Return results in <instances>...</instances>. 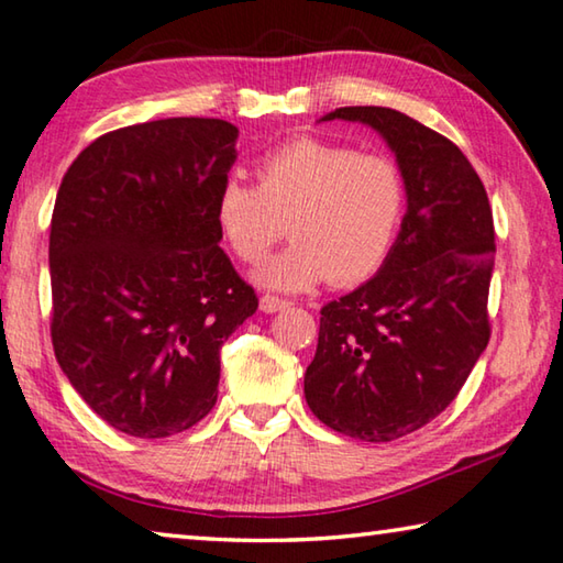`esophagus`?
I'll list each match as a JSON object with an SVG mask.
<instances>
[{
  "mask_svg": "<svg viewBox=\"0 0 563 563\" xmlns=\"http://www.w3.org/2000/svg\"><path fill=\"white\" fill-rule=\"evenodd\" d=\"M285 308H290V300L278 298V296H271V292H265V296H261V310H263V313H278V310H285Z\"/></svg>",
  "mask_w": 563,
  "mask_h": 563,
  "instance_id": "34e87169",
  "label": "esophagus"
}]
</instances>
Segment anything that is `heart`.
I'll use <instances>...</instances> for the list:
<instances>
[{"mask_svg":"<svg viewBox=\"0 0 563 563\" xmlns=\"http://www.w3.org/2000/svg\"><path fill=\"white\" fill-rule=\"evenodd\" d=\"M255 177L257 185L222 183L216 222L247 265L261 263L288 230L292 243L257 271L263 285L308 290L325 278L355 285L388 261L408 202L396 159L300 137L257 159Z\"/></svg>","mask_w":563,"mask_h":563,"instance_id":"heart-1","label":"heart"}]
</instances>
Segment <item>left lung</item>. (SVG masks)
<instances>
[{"label": "left lung", "mask_w": 563, "mask_h": 563, "mask_svg": "<svg viewBox=\"0 0 563 563\" xmlns=\"http://www.w3.org/2000/svg\"><path fill=\"white\" fill-rule=\"evenodd\" d=\"M328 120L380 132L408 210L378 275L320 310L306 400L333 431L388 443L449 408L488 345L494 216L474 165L435 130L388 107H341Z\"/></svg>", "instance_id": "1"}]
</instances>
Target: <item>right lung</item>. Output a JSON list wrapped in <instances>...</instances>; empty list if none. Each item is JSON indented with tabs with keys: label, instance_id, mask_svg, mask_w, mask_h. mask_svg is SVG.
<instances>
[{
	"label": "right lung",
	"instance_id": "add662e5",
	"mask_svg": "<svg viewBox=\"0 0 563 563\" xmlns=\"http://www.w3.org/2000/svg\"><path fill=\"white\" fill-rule=\"evenodd\" d=\"M235 140V124L212 118L130 124L62 177L52 345L85 404L135 439H167L210 413L220 347L257 310L216 222Z\"/></svg>",
	"mask_w": 563,
	"mask_h": 563
}]
</instances>
